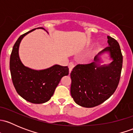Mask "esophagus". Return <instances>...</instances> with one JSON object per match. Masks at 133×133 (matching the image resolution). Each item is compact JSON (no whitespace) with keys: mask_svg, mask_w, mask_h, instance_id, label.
Instances as JSON below:
<instances>
[{"mask_svg":"<svg viewBox=\"0 0 133 133\" xmlns=\"http://www.w3.org/2000/svg\"><path fill=\"white\" fill-rule=\"evenodd\" d=\"M68 66H69V73H71V71L73 70V68H74V64H73L72 62H70L69 64V65H68Z\"/></svg>","mask_w":133,"mask_h":133,"instance_id":"34e87169","label":"esophagus"}]
</instances>
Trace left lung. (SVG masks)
I'll list each match as a JSON object with an SVG mask.
<instances>
[{"label": "left lung", "instance_id": "1", "mask_svg": "<svg viewBox=\"0 0 133 133\" xmlns=\"http://www.w3.org/2000/svg\"><path fill=\"white\" fill-rule=\"evenodd\" d=\"M109 46L89 64H78L71 73V95L78 105L93 108L102 104L115 91L122 68L123 57L118 42L108 36ZM108 53L112 62L102 65L101 56Z\"/></svg>", "mask_w": 133, "mask_h": 133}]
</instances>
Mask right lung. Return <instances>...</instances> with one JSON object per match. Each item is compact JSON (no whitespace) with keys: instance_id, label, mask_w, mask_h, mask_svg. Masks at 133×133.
<instances>
[{"instance_id":"obj_1","label":"right lung","mask_w":133,"mask_h":133,"mask_svg":"<svg viewBox=\"0 0 133 133\" xmlns=\"http://www.w3.org/2000/svg\"><path fill=\"white\" fill-rule=\"evenodd\" d=\"M36 29H44L43 28H38L21 35L13 45L9 67L17 93L29 102L43 104L50 100L62 78L69 75V68L55 64L47 69L36 70L22 64L18 54L20 44L25 35Z\"/></svg>"}]
</instances>
